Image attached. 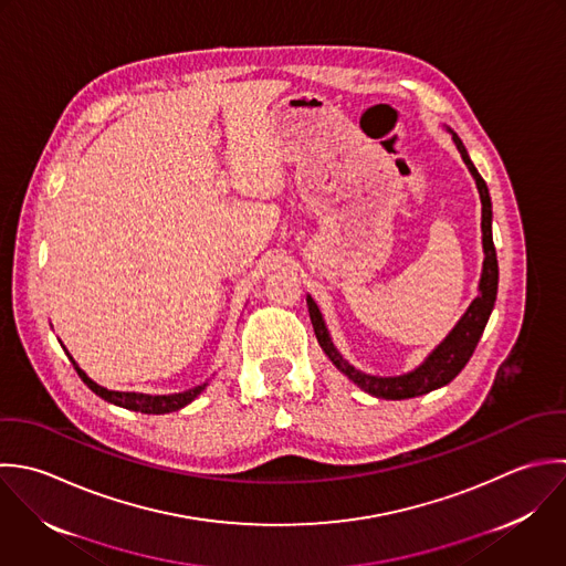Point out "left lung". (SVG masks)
<instances>
[{
	"instance_id": "1",
	"label": "left lung",
	"mask_w": 566,
	"mask_h": 566,
	"mask_svg": "<svg viewBox=\"0 0 566 566\" xmlns=\"http://www.w3.org/2000/svg\"><path fill=\"white\" fill-rule=\"evenodd\" d=\"M452 138L457 143L468 169L476 178V187H479V193H481V202H483V222H481V227H483L485 262H483V275H481V286H479L481 295L472 302V306L461 317L457 328L446 337V342L426 359V364L419 366L415 373H408V375H401V377H373V375L355 370L333 346L317 304L313 302V297H306L317 342L324 348V353L328 355V359L350 381H355L361 390H366L368 395H373L377 399H412V397L432 392V390L450 384L465 368L470 357L474 355L476 344H479V339H481V335L488 326V319H490L494 302H496L499 260H496V249H494V240H492V198H490V189H488L483 176L479 174V169L474 167V163L470 160L468 149H465L463 140L459 138V134L452 132Z\"/></svg>"
}]
</instances>
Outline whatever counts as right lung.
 Returning a JSON list of instances; mask_svg holds the SVG:
<instances>
[{"label": "right lung", "instance_id": "1", "mask_svg": "<svg viewBox=\"0 0 566 566\" xmlns=\"http://www.w3.org/2000/svg\"><path fill=\"white\" fill-rule=\"evenodd\" d=\"M70 357V355H67ZM76 375L83 379V384L94 392L98 395L101 399H105L107 403H114V406H120L125 410H134V412H143V415H167V412H174V410H180L185 408L187 403H191L202 390L207 384L198 386V388H191L187 392H180V395H160V397H151V395H136V392H114V390H105L101 386H96L76 364L74 359L70 357Z\"/></svg>", "mask_w": 566, "mask_h": 566}]
</instances>
